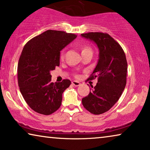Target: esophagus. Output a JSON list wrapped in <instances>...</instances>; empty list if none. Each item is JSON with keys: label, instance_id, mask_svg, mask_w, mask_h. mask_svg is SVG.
<instances>
[{"label": "esophagus", "instance_id": "esophagus-1", "mask_svg": "<svg viewBox=\"0 0 150 150\" xmlns=\"http://www.w3.org/2000/svg\"><path fill=\"white\" fill-rule=\"evenodd\" d=\"M71 84H72V85H74V86H79L80 84V83L79 82H78V81H73V82H71Z\"/></svg>", "mask_w": 150, "mask_h": 150}]
</instances>
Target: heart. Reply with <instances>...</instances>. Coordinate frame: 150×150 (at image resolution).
I'll list each match as a JSON object with an SVG mask.
<instances>
[{"mask_svg":"<svg viewBox=\"0 0 150 150\" xmlns=\"http://www.w3.org/2000/svg\"><path fill=\"white\" fill-rule=\"evenodd\" d=\"M92 53V50L89 47H82L81 48V54L82 53ZM60 58L61 59H63L64 58V52H62L60 54Z\"/></svg>","mask_w":150,"mask_h":150,"instance_id":"b5f03b06","label":"heart"}]
</instances>
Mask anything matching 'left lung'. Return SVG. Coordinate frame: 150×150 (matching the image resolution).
<instances>
[{
	"label": "left lung",
	"instance_id": "8db88e82",
	"mask_svg": "<svg viewBox=\"0 0 150 150\" xmlns=\"http://www.w3.org/2000/svg\"><path fill=\"white\" fill-rule=\"evenodd\" d=\"M81 36L96 43L99 51L97 66L88 79L92 80L97 78V83L82 98V103L92 114H101L111 109L125 89L127 74L126 55L120 45L108 34L88 32Z\"/></svg>",
	"mask_w": 150,
	"mask_h": 150
}]
</instances>
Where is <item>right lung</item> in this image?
I'll return each mask as SVG.
<instances>
[{"mask_svg":"<svg viewBox=\"0 0 150 150\" xmlns=\"http://www.w3.org/2000/svg\"><path fill=\"white\" fill-rule=\"evenodd\" d=\"M77 36L58 30H47L25 45L17 66L19 90L30 108L50 115L59 109L62 94L71 84L64 79L51 82L50 71L59 66L60 51Z\"/></svg>","mask_w":150,"mask_h":150,"instance_id":"obj_1","label":"right lung"}]
</instances>
